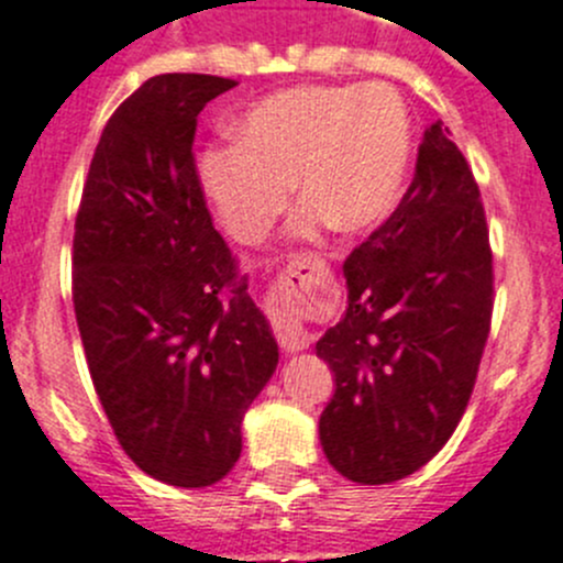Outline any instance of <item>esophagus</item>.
Returning a JSON list of instances; mask_svg holds the SVG:
<instances>
[{
    "mask_svg": "<svg viewBox=\"0 0 563 563\" xmlns=\"http://www.w3.org/2000/svg\"><path fill=\"white\" fill-rule=\"evenodd\" d=\"M276 306H279V311L274 314V333H276V342H279V347L284 350V353H295V350L309 347V333L303 331V325H298V322L289 320V317L284 314L282 295L276 298Z\"/></svg>",
    "mask_w": 563,
    "mask_h": 563,
    "instance_id": "34e87169",
    "label": "esophagus"
}]
</instances>
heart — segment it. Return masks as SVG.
Wrapping results in <instances>:
<instances>
[{"mask_svg": "<svg viewBox=\"0 0 563 563\" xmlns=\"http://www.w3.org/2000/svg\"><path fill=\"white\" fill-rule=\"evenodd\" d=\"M410 114L386 85H303L254 103L235 142L199 158V180L232 238L263 243L303 199L295 232H361L397 205L410 164Z\"/></svg>", "mask_w": 563, "mask_h": 563, "instance_id": "heart-1", "label": "heart"}]
</instances>
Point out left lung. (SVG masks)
Listing matches in <instances>:
<instances>
[{
    "instance_id": "left-lung-1",
    "label": "left lung",
    "mask_w": 563,
    "mask_h": 563,
    "mask_svg": "<svg viewBox=\"0 0 563 563\" xmlns=\"http://www.w3.org/2000/svg\"><path fill=\"white\" fill-rule=\"evenodd\" d=\"M347 311L317 342L336 380L328 463L388 484L430 463L463 419L493 320V249L473 172L443 122L424 131L391 216L344 260Z\"/></svg>"
}]
</instances>
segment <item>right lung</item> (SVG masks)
Returning <instances> with one entry per match:
<instances>
[{
    "instance_id": "add662e5",
    "label": "right lung",
    "mask_w": 563,
    "mask_h": 563,
    "mask_svg": "<svg viewBox=\"0 0 563 563\" xmlns=\"http://www.w3.org/2000/svg\"><path fill=\"white\" fill-rule=\"evenodd\" d=\"M235 85L144 81L106 122L76 213L74 309L95 394L122 452L175 487L232 471L243 416L279 364L194 161L199 111Z\"/></svg>"
}]
</instances>
